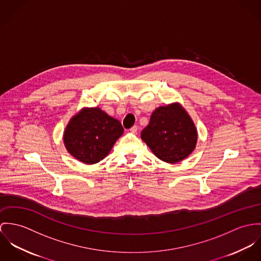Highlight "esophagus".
<instances>
[{
    "label": "esophagus",
    "mask_w": 261,
    "mask_h": 261,
    "mask_svg": "<svg viewBox=\"0 0 261 261\" xmlns=\"http://www.w3.org/2000/svg\"><path fill=\"white\" fill-rule=\"evenodd\" d=\"M130 132L133 133V134H137V132H138V126L134 125L133 127H131V128H130Z\"/></svg>",
    "instance_id": "1"
}]
</instances>
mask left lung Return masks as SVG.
Returning a JSON list of instances; mask_svg holds the SVG:
<instances>
[{"mask_svg":"<svg viewBox=\"0 0 261 261\" xmlns=\"http://www.w3.org/2000/svg\"><path fill=\"white\" fill-rule=\"evenodd\" d=\"M141 138L162 161L176 163L194 150L197 131L191 118L178 104L157 108Z\"/></svg>","mask_w":261,"mask_h":261,"instance_id":"obj_1","label":"left lung"}]
</instances>
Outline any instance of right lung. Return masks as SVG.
Wrapping results in <instances>:
<instances>
[{"label":"right lung","instance_id":"obj_1","mask_svg":"<svg viewBox=\"0 0 261 261\" xmlns=\"http://www.w3.org/2000/svg\"><path fill=\"white\" fill-rule=\"evenodd\" d=\"M123 131L121 123L101 109H84L68 124L64 143L76 159L94 164L108 155Z\"/></svg>","mask_w":261,"mask_h":261}]
</instances>
